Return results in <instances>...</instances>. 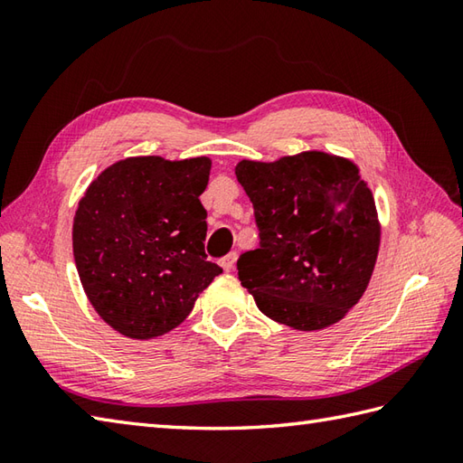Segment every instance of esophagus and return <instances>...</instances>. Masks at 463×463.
I'll return each instance as SVG.
<instances>
[{
    "mask_svg": "<svg viewBox=\"0 0 463 463\" xmlns=\"http://www.w3.org/2000/svg\"><path fill=\"white\" fill-rule=\"evenodd\" d=\"M237 259H239V254H237V252L226 254V257L221 260V267H222L226 272H231V270L234 269V264H237Z\"/></svg>",
    "mask_w": 463,
    "mask_h": 463,
    "instance_id": "esophagus-1",
    "label": "esophagus"
}]
</instances>
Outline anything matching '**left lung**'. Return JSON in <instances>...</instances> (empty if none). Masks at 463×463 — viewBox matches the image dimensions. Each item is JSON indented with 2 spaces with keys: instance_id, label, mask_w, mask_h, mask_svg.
<instances>
[{
  "instance_id": "1",
  "label": "left lung",
  "mask_w": 463,
  "mask_h": 463,
  "mask_svg": "<svg viewBox=\"0 0 463 463\" xmlns=\"http://www.w3.org/2000/svg\"><path fill=\"white\" fill-rule=\"evenodd\" d=\"M234 173L259 226V249L237 262L259 310L297 330L344 318L366 290L380 247L376 203L358 166L307 151L241 161Z\"/></svg>"
}]
</instances>
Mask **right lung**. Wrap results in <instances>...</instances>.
Returning <instances> with one entry per match:
<instances>
[{"mask_svg": "<svg viewBox=\"0 0 463 463\" xmlns=\"http://www.w3.org/2000/svg\"><path fill=\"white\" fill-rule=\"evenodd\" d=\"M211 159L131 156L97 176L73 219V257L87 298L123 336L176 328L222 269L206 260Z\"/></svg>", "mask_w": 463, "mask_h": 463, "instance_id": "1", "label": "right lung"}]
</instances>
